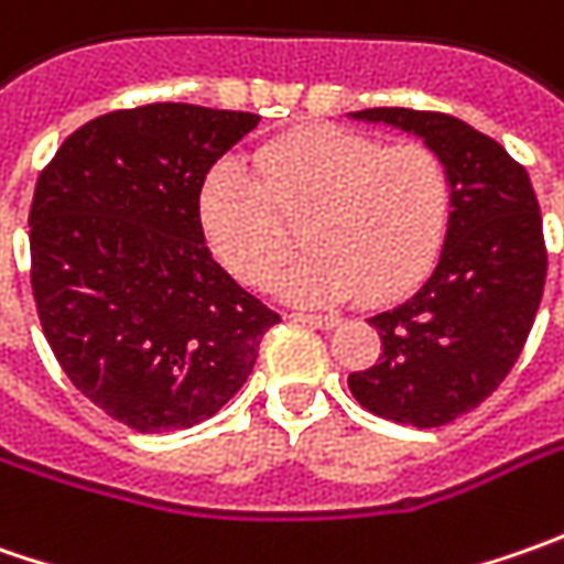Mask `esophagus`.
<instances>
[{
  "mask_svg": "<svg viewBox=\"0 0 564 564\" xmlns=\"http://www.w3.org/2000/svg\"><path fill=\"white\" fill-rule=\"evenodd\" d=\"M292 319L297 323H307V326H316V329H333L341 319L336 314H292Z\"/></svg>",
  "mask_w": 564,
  "mask_h": 564,
  "instance_id": "1",
  "label": "esophagus"
}]
</instances>
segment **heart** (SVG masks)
Instances as JSON below:
<instances>
[{"instance_id": "1", "label": "heart", "mask_w": 564, "mask_h": 564, "mask_svg": "<svg viewBox=\"0 0 564 564\" xmlns=\"http://www.w3.org/2000/svg\"><path fill=\"white\" fill-rule=\"evenodd\" d=\"M257 174L223 160L200 185V226L231 275L267 285L304 219L311 250L282 275L304 304L389 301L433 270L452 219V172L423 143L311 128L257 150Z\"/></svg>"}]
</instances>
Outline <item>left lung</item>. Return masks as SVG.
I'll list each match as a JSON object with an SVG mask.
<instances>
[{"label":"left lung","mask_w":564,"mask_h":564,"mask_svg":"<svg viewBox=\"0 0 564 564\" xmlns=\"http://www.w3.org/2000/svg\"><path fill=\"white\" fill-rule=\"evenodd\" d=\"M355 119L414 131L452 172V219L433 275L404 304L370 316L382 338L351 395L386 421L445 426L509 377L546 282L543 219L524 165L462 119L421 109H360Z\"/></svg>","instance_id":"1"}]
</instances>
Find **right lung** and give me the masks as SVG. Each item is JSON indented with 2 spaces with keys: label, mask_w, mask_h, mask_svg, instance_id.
<instances>
[{
  "label": "right lung",
  "mask_w": 564,
  "mask_h": 564,
  "mask_svg": "<svg viewBox=\"0 0 564 564\" xmlns=\"http://www.w3.org/2000/svg\"><path fill=\"white\" fill-rule=\"evenodd\" d=\"M260 116L150 102L80 124L36 178L31 289L58 367L138 433L213 417L282 316L206 248L200 185Z\"/></svg>",
  "instance_id": "1"
}]
</instances>
